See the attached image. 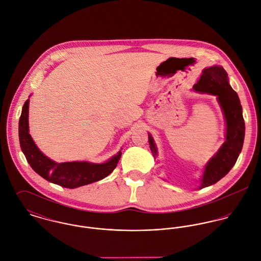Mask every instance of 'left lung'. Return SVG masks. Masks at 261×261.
Listing matches in <instances>:
<instances>
[{
	"instance_id": "1",
	"label": "left lung",
	"mask_w": 261,
	"mask_h": 261,
	"mask_svg": "<svg viewBox=\"0 0 261 261\" xmlns=\"http://www.w3.org/2000/svg\"><path fill=\"white\" fill-rule=\"evenodd\" d=\"M195 92L217 97L225 119V141L219 150L204 166L199 189L215 184L230 171L242 150L245 125L242 107L237 93L232 89L228 75L223 67L212 66L203 70L200 80L192 88ZM148 140L154 158L157 157V147L150 133Z\"/></svg>"
}]
</instances>
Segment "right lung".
<instances>
[{
  "label": "right lung",
  "instance_id": "1",
  "mask_svg": "<svg viewBox=\"0 0 261 261\" xmlns=\"http://www.w3.org/2000/svg\"><path fill=\"white\" fill-rule=\"evenodd\" d=\"M29 102L30 99L25 102L19 120V141L30 166L36 173L51 183L71 189L99 181L112 173L121 158V150L104 163L88 161L58 163L43 154L30 135Z\"/></svg>",
  "mask_w": 261,
  "mask_h": 261
}]
</instances>
